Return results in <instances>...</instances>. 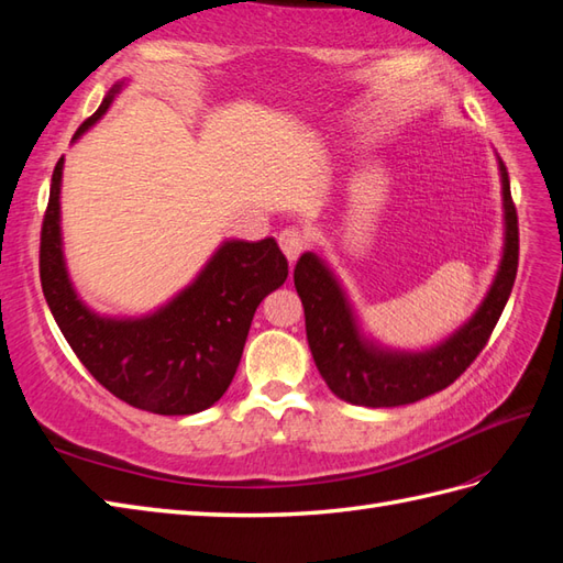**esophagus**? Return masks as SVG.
<instances>
[{
	"mask_svg": "<svg viewBox=\"0 0 563 563\" xmlns=\"http://www.w3.org/2000/svg\"><path fill=\"white\" fill-rule=\"evenodd\" d=\"M278 244L283 249L285 258L292 263L307 249V239H305V234L300 230H297V227H288V230H283L278 234Z\"/></svg>",
	"mask_w": 563,
	"mask_h": 563,
	"instance_id": "obj_1",
	"label": "esophagus"
}]
</instances>
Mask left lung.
<instances>
[{
  "instance_id": "1",
  "label": "left lung",
  "mask_w": 563,
  "mask_h": 563,
  "mask_svg": "<svg viewBox=\"0 0 563 563\" xmlns=\"http://www.w3.org/2000/svg\"><path fill=\"white\" fill-rule=\"evenodd\" d=\"M504 196V256L479 309L464 324L426 351H397L365 336L343 285L327 261L307 251L295 266V288L305 307L307 343L319 375L339 399L382 409L404 406L450 387L484 351L504 312L518 273V212L510 181L498 159Z\"/></svg>"
}]
</instances>
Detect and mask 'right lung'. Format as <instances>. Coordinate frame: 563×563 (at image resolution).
I'll return each mask as SVG.
<instances>
[{
    "label": "right lung",
    "mask_w": 563,
    "mask_h": 563,
    "mask_svg": "<svg viewBox=\"0 0 563 563\" xmlns=\"http://www.w3.org/2000/svg\"><path fill=\"white\" fill-rule=\"evenodd\" d=\"M123 87L125 81L113 84L99 111L79 125L71 142L101 121ZM63 166L65 157H59L43 218L41 285L69 349L93 379L135 409L162 416L210 409L232 385L256 307L288 278V258L273 236L261 242L227 239L196 280L154 312H93L77 295L65 263L59 227Z\"/></svg>",
    "instance_id": "1"
}]
</instances>
